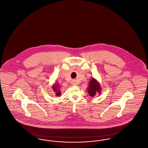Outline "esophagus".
Returning a JSON list of instances; mask_svg holds the SVG:
<instances>
[{
    "label": "esophagus",
    "mask_w": 148,
    "mask_h": 148,
    "mask_svg": "<svg viewBox=\"0 0 148 148\" xmlns=\"http://www.w3.org/2000/svg\"><path fill=\"white\" fill-rule=\"evenodd\" d=\"M71 84L72 85L75 86V85H77V82H76V81H75V80H73L71 82Z\"/></svg>",
    "instance_id": "1"
}]
</instances>
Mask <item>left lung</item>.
<instances>
[{
	"label": "left lung",
	"mask_w": 148,
	"mask_h": 148,
	"mask_svg": "<svg viewBox=\"0 0 148 148\" xmlns=\"http://www.w3.org/2000/svg\"><path fill=\"white\" fill-rule=\"evenodd\" d=\"M87 91L90 97H94L97 93H100L101 92L100 85L95 79L92 78L91 79Z\"/></svg>",
	"instance_id": "obj_1"
}]
</instances>
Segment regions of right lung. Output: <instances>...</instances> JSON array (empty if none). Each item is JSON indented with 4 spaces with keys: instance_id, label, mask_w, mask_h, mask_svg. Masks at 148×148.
<instances>
[{
    "instance_id": "add662e5",
    "label": "right lung",
    "mask_w": 148,
    "mask_h": 148,
    "mask_svg": "<svg viewBox=\"0 0 148 148\" xmlns=\"http://www.w3.org/2000/svg\"><path fill=\"white\" fill-rule=\"evenodd\" d=\"M53 91L56 92V96H60V86L58 84H55L53 85Z\"/></svg>"
}]
</instances>
